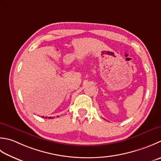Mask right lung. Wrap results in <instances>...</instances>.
<instances>
[{"mask_svg":"<svg viewBox=\"0 0 161 161\" xmlns=\"http://www.w3.org/2000/svg\"><path fill=\"white\" fill-rule=\"evenodd\" d=\"M57 117H59V116H57ZM44 118H45V117H44ZM47 118V116H46V119ZM49 119H52V117H51V116H50V117H49Z\"/></svg>","mask_w":161,"mask_h":161,"instance_id":"1","label":"right lung"}]
</instances>
